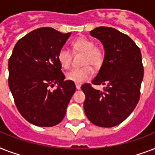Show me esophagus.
I'll return each instance as SVG.
<instances>
[{
  "label": "esophagus",
  "instance_id": "esophagus-1",
  "mask_svg": "<svg viewBox=\"0 0 155 155\" xmlns=\"http://www.w3.org/2000/svg\"><path fill=\"white\" fill-rule=\"evenodd\" d=\"M80 87H81V85L79 84H75V87H76V89L80 90Z\"/></svg>",
  "mask_w": 155,
  "mask_h": 155
}]
</instances>
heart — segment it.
<instances>
[{
	"label": "heart",
	"mask_w": 155,
	"mask_h": 155,
	"mask_svg": "<svg viewBox=\"0 0 155 155\" xmlns=\"http://www.w3.org/2000/svg\"><path fill=\"white\" fill-rule=\"evenodd\" d=\"M73 48L75 51L84 54L83 58V65H86L83 68L71 69L66 74V77L68 80L75 84H82L92 77L93 71L90 64L94 68H99L104 61V53L100 48L96 47L95 42L86 38H80L73 42ZM57 58L60 66L63 68H68L71 63V54L69 50L66 47H62L58 51Z\"/></svg>",
	"instance_id": "1"
}]
</instances>
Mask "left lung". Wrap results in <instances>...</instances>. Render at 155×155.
I'll return each instance as SVG.
<instances>
[{
	"instance_id": "1",
	"label": "left lung",
	"mask_w": 155,
	"mask_h": 155,
	"mask_svg": "<svg viewBox=\"0 0 155 155\" xmlns=\"http://www.w3.org/2000/svg\"><path fill=\"white\" fill-rule=\"evenodd\" d=\"M101 42L104 56L95 85H105L103 91L84 84V108L87 119L101 127L119 125L138 103L143 79L141 51L128 35L114 28L100 26L90 32Z\"/></svg>"
}]
</instances>
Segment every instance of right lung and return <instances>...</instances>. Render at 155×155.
Wrapping results in <instances>:
<instances>
[{
  "label": "right lung",
  "instance_id": "obj_1",
  "mask_svg": "<svg viewBox=\"0 0 155 155\" xmlns=\"http://www.w3.org/2000/svg\"><path fill=\"white\" fill-rule=\"evenodd\" d=\"M71 33L36 29L16 43L8 59V86L23 117L33 125L51 127L64 117L75 85L64 80L57 54ZM57 84L56 89H49Z\"/></svg>",
  "mask_w": 155,
  "mask_h": 155
}]
</instances>
